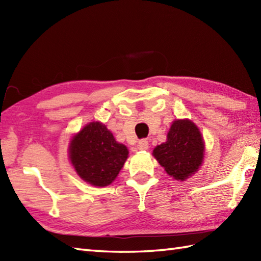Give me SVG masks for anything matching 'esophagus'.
I'll use <instances>...</instances> for the list:
<instances>
[{
	"instance_id": "34e87169",
	"label": "esophagus",
	"mask_w": 261,
	"mask_h": 261,
	"mask_svg": "<svg viewBox=\"0 0 261 261\" xmlns=\"http://www.w3.org/2000/svg\"><path fill=\"white\" fill-rule=\"evenodd\" d=\"M137 148L139 149V150H147V149L149 148V142H148V140H146V139L140 140L139 142H138Z\"/></svg>"
}]
</instances>
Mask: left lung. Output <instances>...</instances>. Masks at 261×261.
<instances>
[{"label":"left lung","instance_id":"8db88e82","mask_svg":"<svg viewBox=\"0 0 261 261\" xmlns=\"http://www.w3.org/2000/svg\"><path fill=\"white\" fill-rule=\"evenodd\" d=\"M162 167L177 180H185L196 173L204 158L201 131L191 120H175L167 134V141L152 151Z\"/></svg>","mask_w":261,"mask_h":261}]
</instances>
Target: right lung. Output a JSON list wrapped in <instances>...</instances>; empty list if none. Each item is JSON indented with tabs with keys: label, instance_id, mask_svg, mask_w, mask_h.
Listing matches in <instances>:
<instances>
[{
	"label": "right lung",
	"instance_id": "obj_1",
	"mask_svg": "<svg viewBox=\"0 0 261 261\" xmlns=\"http://www.w3.org/2000/svg\"><path fill=\"white\" fill-rule=\"evenodd\" d=\"M69 159L77 175L97 187L110 185L123 167L127 148L101 122H91L70 140Z\"/></svg>",
	"mask_w": 261,
	"mask_h": 261
}]
</instances>
